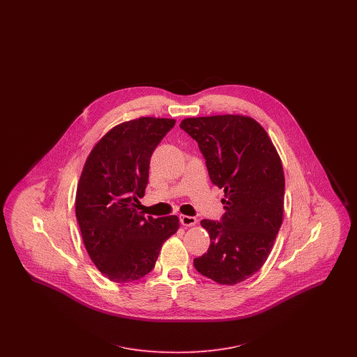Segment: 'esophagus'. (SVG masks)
<instances>
[{"label":"esophagus","mask_w":357,"mask_h":357,"mask_svg":"<svg viewBox=\"0 0 357 357\" xmlns=\"http://www.w3.org/2000/svg\"><path fill=\"white\" fill-rule=\"evenodd\" d=\"M179 220H181V223H182L183 226H194V225H197V218H195V217L181 215V217H179Z\"/></svg>","instance_id":"34e87169"}]
</instances>
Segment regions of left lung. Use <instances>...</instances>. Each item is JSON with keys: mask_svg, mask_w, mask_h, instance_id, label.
Wrapping results in <instances>:
<instances>
[{"mask_svg": "<svg viewBox=\"0 0 357 357\" xmlns=\"http://www.w3.org/2000/svg\"><path fill=\"white\" fill-rule=\"evenodd\" d=\"M179 127L197 140L211 182L225 191L221 220L201 222L211 243L207 253L194 258V266L218 284L236 285L261 269L281 227V159L266 131L252 118H188Z\"/></svg>", "mask_w": 357, "mask_h": 357, "instance_id": "8db88e82", "label": "left lung"}]
</instances>
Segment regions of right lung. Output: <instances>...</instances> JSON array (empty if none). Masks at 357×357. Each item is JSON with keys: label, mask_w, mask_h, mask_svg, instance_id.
Here are the masks:
<instances>
[{"label": "right lung", "mask_w": 357, "mask_h": 357, "mask_svg": "<svg viewBox=\"0 0 357 357\" xmlns=\"http://www.w3.org/2000/svg\"><path fill=\"white\" fill-rule=\"evenodd\" d=\"M174 119L121 123L89 153L76 191V218L92 262L114 282L151 272L163 242L179 227L176 215L144 218L139 198L149 185L150 159Z\"/></svg>", "instance_id": "1"}]
</instances>
